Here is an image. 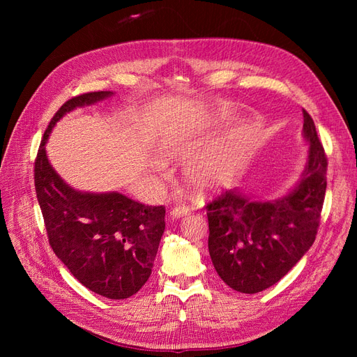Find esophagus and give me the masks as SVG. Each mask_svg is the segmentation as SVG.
<instances>
[{
    "label": "esophagus",
    "mask_w": 357,
    "mask_h": 357,
    "mask_svg": "<svg viewBox=\"0 0 357 357\" xmlns=\"http://www.w3.org/2000/svg\"><path fill=\"white\" fill-rule=\"evenodd\" d=\"M190 213V207L189 205H176L174 208H171V211H169V215L172 219H180V218H183V215H188Z\"/></svg>",
    "instance_id": "obj_1"
}]
</instances>
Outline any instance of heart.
Returning a JSON list of instances; mask_svg holds the SVG:
<instances>
[{"label": "heart", "mask_w": 357, "mask_h": 357, "mask_svg": "<svg viewBox=\"0 0 357 357\" xmlns=\"http://www.w3.org/2000/svg\"><path fill=\"white\" fill-rule=\"evenodd\" d=\"M250 139L252 137L247 131H238L214 153L192 164L188 171L190 185L202 192L220 186L238 167Z\"/></svg>", "instance_id": "obj_1"}]
</instances>
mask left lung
<instances>
[{
    "label": "left lung",
    "mask_w": 357,
    "mask_h": 357,
    "mask_svg": "<svg viewBox=\"0 0 357 357\" xmlns=\"http://www.w3.org/2000/svg\"><path fill=\"white\" fill-rule=\"evenodd\" d=\"M308 160L294 190L256 201L226 190L207 204L208 252L219 277L241 294L280 282L316 240L326 192L328 158L311 116L304 110Z\"/></svg>",
    "instance_id": "left-lung-1"
}]
</instances>
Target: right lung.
I'll return each instance as SVG.
<instances>
[{
  "mask_svg": "<svg viewBox=\"0 0 357 357\" xmlns=\"http://www.w3.org/2000/svg\"><path fill=\"white\" fill-rule=\"evenodd\" d=\"M112 95L110 91L88 92L62 104L43 135L34 181L49 244L62 264L95 294L125 299L137 294L152 274L165 231V207L144 205L117 192L74 190L52 168L45 147L63 114Z\"/></svg>",
  "mask_w": 357,
  "mask_h": 357,
  "instance_id": "right-lung-1",
  "label": "right lung"
}]
</instances>
